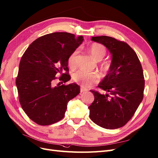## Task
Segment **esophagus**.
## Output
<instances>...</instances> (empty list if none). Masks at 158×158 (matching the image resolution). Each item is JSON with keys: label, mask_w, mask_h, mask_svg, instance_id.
<instances>
[{"label": "esophagus", "mask_w": 158, "mask_h": 158, "mask_svg": "<svg viewBox=\"0 0 158 158\" xmlns=\"http://www.w3.org/2000/svg\"><path fill=\"white\" fill-rule=\"evenodd\" d=\"M88 89H85V88H81L80 89V93H83L84 92H85V91H87Z\"/></svg>", "instance_id": "1"}]
</instances>
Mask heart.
<instances>
[{
    "label": "heart",
    "mask_w": 158,
    "mask_h": 158,
    "mask_svg": "<svg viewBox=\"0 0 158 158\" xmlns=\"http://www.w3.org/2000/svg\"><path fill=\"white\" fill-rule=\"evenodd\" d=\"M89 52L95 59L97 60H102L106 54V49L103 45L100 44H93L90 45ZM78 51H73L70 55L68 63L69 65L73 67L76 64V56ZM73 79L75 82L78 83L83 87H89L92 84L96 82L98 80V75L95 73H91L85 70H78L73 75Z\"/></svg>",
    "instance_id": "1"
}]
</instances>
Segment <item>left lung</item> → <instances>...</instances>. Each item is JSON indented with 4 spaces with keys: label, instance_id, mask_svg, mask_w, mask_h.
Segmentation results:
<instances>
[{
    "label": "left lung",
    "instance_id": "8db88e82",
    "mask_svg": "<svg viewBox=\"0 0 158 158\" xmlns=\"http://www.w3.org/2000/svg\"><path fill=\"white\" fill-rule=\"evenodd\" d=\"M91 40L106 46L112 60L108 74L98 85L106 94L90 90L94 101L88 107L89 118L104 128L122 127L143 99L145 82L142 65L135 51L125 42L106 35L92 37Z\"/></svg>",
    "mask_w": 158,
    "mask_h": 158
}]
</instances>
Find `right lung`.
I'll use <instances>...</instances> for the list:
<instances>
[{
    "instance_id": "add662e5",
    "label": "right lung",
    "mask_w": 158,
    "mask_h": 158,
    "mask_svg": "<svg viewBox=\"0 0 158 158\" xmlns=\"http://www.w3.org/2000/svg\"><path fill=\"white\" fill-rule=\"evenodd\" d=\"M83 36L55 32L37 38L26 49L16 80L19 101L29 118L40 125H49L64 117L67 104L80 92L78 84L54 85L57 73L64 83L70 55L82 44Z\"/></svg>"
}]
</instances>
